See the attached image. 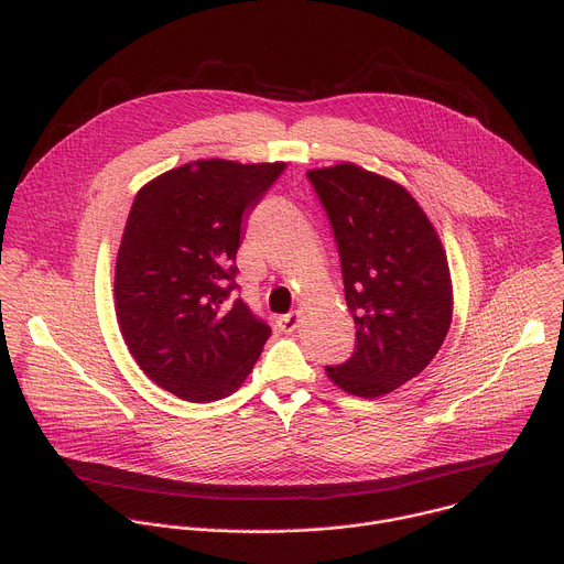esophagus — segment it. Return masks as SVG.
I'll list each match as a JSON object with an SVG mask.
<instances>
[{
  "label": "esophagus",
  "instance_id": "34e87169",
  "mask_svg": "<svg viewBox=\"0 0 564 564\" xmlns=\"http://www.w3.org/2000/svg\"><path fill=\"white\" fill-rule=\"evenodd\" d=\"M301 324V316L296 312H290V314H283L276 318V326L281 333H294Z\"/></svg>",
  "mask_w": 564,
  "mask_h": 564
}]
</instances>
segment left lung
<instances>
[{"instance_id": "1", "label": "left lung", "mask_w": 564, "mask_h": 564, "mask_svg": "<svg viewBox=\"0 0 564 564\" xmlns=\"http://www.w3.org/2000/svg\"><path fill=\"white\" fill-rule=\"evenodd\" d=\"M307 181L330 218L357 328L352 357L326 372L350 394L381 397L417 377L448 335L446 252L401 185L350 163L310 170Z\"/></svg>"}]
</instances>
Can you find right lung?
<instances>
[{"label":"right lung","instance_id":"obj_1","mask_svg":"<svg viewBox=\"0 0 564 564\" xmlns=\"http://www.w3.org/2000/svg\"><path fill=\"white\" fill-rule=\"evenodd\" d=\"M285 163L196 160L147 183L116 259V316L144 375L187 401H216L246 381L272 330L236 290L246 216Z\"/></svg>","mask_w":564,"mask_h":564}]
</instances>
